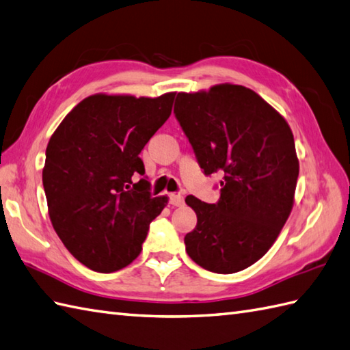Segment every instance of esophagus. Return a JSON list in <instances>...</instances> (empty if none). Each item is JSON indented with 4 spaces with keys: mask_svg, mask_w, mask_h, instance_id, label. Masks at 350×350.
I'll return each instance as SVG.
<instances>
[{
    "mask_svg": "<svg viewBox=\"0 0 350 350\" xmlns=\"http://www.w3.org/2000/svg\"><path fill=\"white\" fill-rule=\"evenodd\" d=\"M169 204L172 206H181V205H184V196L174 193V195L169 196Z\"/></svg>",
    "mask_w": 350,
    "mask_h": 350,
    "instance_id": "1",
    "label": "esophagus"
}]
</instances>
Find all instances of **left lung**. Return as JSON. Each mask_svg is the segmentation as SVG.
<instances>
[{
  "label": "left lung",
  "instance_id": "obj_1",
  "mask_svg": "<svg viewBox=\"0 0 350 350\" xmlns=\"http://www.w3.org/2000/svg\"><path fill=\"white\" fill-rule=\"evenodd\" d=\"M174 113L204 174L223 175L217 204L185 198L198 215L185 252L211 273H238L269 250L292 211L299 174L292 130L241 85L178 92Z\"/></svg>",
  "mask_w": 350,
  "mask_h": 350
}]
</instances>
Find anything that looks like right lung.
<instances>
[{"mask_svg": "<svg viewBox=\"0 0 350 350\" xmlns=\"http://www.w3.org/2000/svg\"><path fill=\"white\" fill-rule=\"evenodd\" d=\"M175 92L157 98L90 96L68 112L46 148L43 187L57 235L97 273H113L142 250L167 204L152 198L139 154L169 118Z\"/></svg>", "mask_w": 350, "mask_h": 350, "instance_id": "1", "label": "right lung"}]
</instances>
